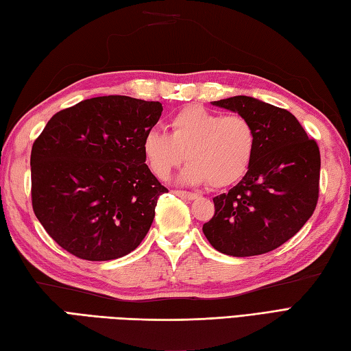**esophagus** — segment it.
Here are the masks:
<instances>
[{
    "mask_svg": "<svg viewBox=\"0 0 351 351\" xmlns=\"http://www.w3.org/2000/svg\"><path fill=\"white\" fill-rule=\"evenodd\" d=\"M173 193H175V195H176L178 197L189 199V200H193V199L197 197L196 193H190V191H184V190H173Z\"/></svg>",
    "mask_w": 351,
    "mask_h": 351,
    "instance_id": "1",
    "label": "esophagus"
}]
</instances>
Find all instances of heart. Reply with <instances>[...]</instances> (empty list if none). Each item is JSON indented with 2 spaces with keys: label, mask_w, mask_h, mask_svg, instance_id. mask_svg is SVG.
<instances>
[{
  "label": "heart",
  "mask_w": 351,
  "mask_h": 351,
  "mask_svg": "<svg viewBox=\"0 0 351 351\" xmlns=\"http://www.w3.org/2000/svg\"><path fill=\"white\" fill-rule=\"evenodd\" d=\"M170 134L152 130L143 138V155L152 173L166 181L187 158L181 181L234 185L247 173L256 149V130L245 116H223L190 106L170 117Z\"/></svg>",
  "instance_id": "b5f03b06"
}]
</instances>
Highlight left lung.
<instances>
[{
  "label": "left lung",
  "mask_w": 351,
  "mask_h": 351,
  "mask_svg": "<svg viewBox=\"0 0 351 351\" xmlns=\"http://www.w3.org/2000/svg\"><path fill=\"white\" fill-rule=\"evenodd\" d=\"M213 106L245 116L256 130V149L247 173L215 196V213L202 230L215 250L255 256L278 249L314 214L319 191V149L288 110L250 96H232Z\"/></svg>",
  "instance_id": "8db88e82"
}]
</instances>
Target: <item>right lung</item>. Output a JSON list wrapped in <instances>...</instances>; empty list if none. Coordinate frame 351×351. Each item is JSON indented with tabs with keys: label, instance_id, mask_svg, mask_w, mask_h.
Segmentation results:
<instances>
[{
	"label": "right lung",
	"instance_id": "add662e5",
	"mask_svg": "<svg viewBox=\"0 0 351 351\" xmlns=\"http://www.w3.org/2000/svg\"><path fill=\"white\" fill-rule=\"evenodd\" d=\"M158 101L110 95L49 119L32 149V204L60 247L110 261L138 247L169 190L146 166L143 138L161 116Z\"/></svg>",
	"mask_w": 351,
	"mask_h": 351
}]
</instances>
